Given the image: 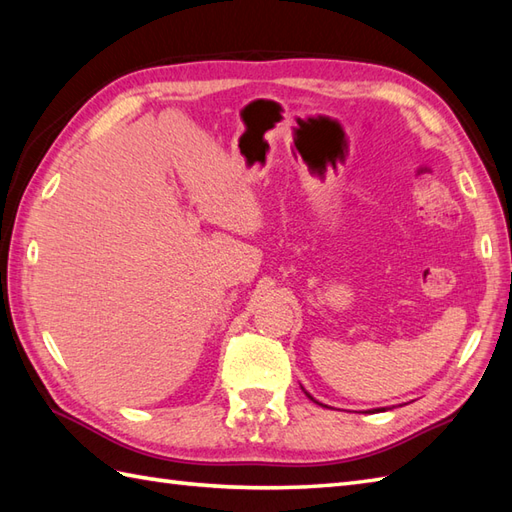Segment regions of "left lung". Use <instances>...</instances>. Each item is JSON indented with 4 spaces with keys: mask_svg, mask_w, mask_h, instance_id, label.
<instances>
[{
    "mask_svg": "<svg viewBox=\"0 0 512 512\" xmlns=\"http://www.w3.org/2000/svg\"><path fill=\"white\" fill-rule=\"evenodd\" d=\"M306 396H308V398H310V400H314V398H312V396H310V394H308V391H306ZM314 402H317V400H314Z\"/></svg>",
    "mask_w": 512,
    "mask_h": 512,
    "instance_id": "left-lung-1",
    "label": "left lung"
}]
</instances>
